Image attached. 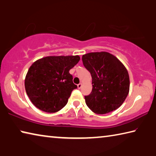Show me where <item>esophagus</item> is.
I'll list each match as a JSON object with an SVG mask.
<instances>
[{
  "mask_svg": "<svg viewBox=\"0 0 156 156\" xmlns=\"http://www.w3.org/2000/svg\"><path fill=\"white\" fill-rule=\"evenodd\" d=\"M82 86H83V84H82V83L78 84V89H80V88L82 87Z\"/></svg>",
  "mask_w": 156,
  "mask_h": 156,
  "instance_id": "esophagus-1",
  "label": "esophagus"
}]
</instances>
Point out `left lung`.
Here are the masks:
<instances>
[{
	"label": "left lung",
	"instance_id": "8db88e82",
	"mask_svg": "<svg viewBox=\"0 0 156 156\" xmlns=\"http://www.w3.org/2000/svg\"><path fill=\"white\" fill-rule=\"evenodd\" d=\"M82 59L92 78V91L84 96L87 107L97 114L119 108L128 96L130 86L125 66L107 51L88 53Z\"/></svg>",
	"mask_w": 156,
	"mask_h": 156
}]
</instances>
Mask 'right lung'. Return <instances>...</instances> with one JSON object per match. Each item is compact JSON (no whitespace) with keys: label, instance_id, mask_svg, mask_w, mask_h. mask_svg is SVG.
Returning a JSON list of instances; mask_svg holds the SVG:
<instances>
[{"label":"right lung","instance_id":"1","mask_svg":"<svg viewBox=\"0 0 156 156\" xmlns=\"http://www.w3.org/2000/svg\"><path fill=\"white\" fill-rule=\"evenodd\" d=\"M79 56H49L34 62L28 69L25 87L31 102L43 112L55 113L68 102L77 88L69 70L79 62Z\"/></svg>","mask_w":156,"mask_h":156}]
</instances>
